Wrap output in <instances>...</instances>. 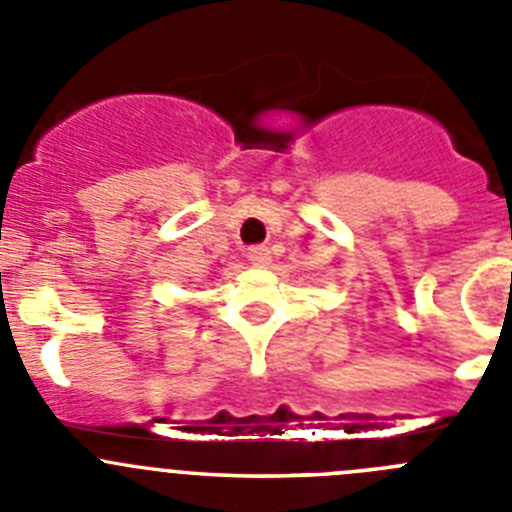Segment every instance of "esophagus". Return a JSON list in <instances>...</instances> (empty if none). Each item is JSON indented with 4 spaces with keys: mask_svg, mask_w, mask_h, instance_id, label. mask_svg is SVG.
<instances>
[{
    "mask_svg": "<svg viewBox=\"0 0 512 512\" xmlns=\"http://www.w3.org/2000/svg\"><path fill=\"white\" fill-rule=\"evenodd\" d=\"M247 260H250L255 267L270 265V250H267L265 245L250 247V250H247Z\"/></svg>",
    "mask_w": 512,
    "mask_h": 512,
    "instance_id": "obj_1",
    "label": "esophagus"
}]
</instances>
